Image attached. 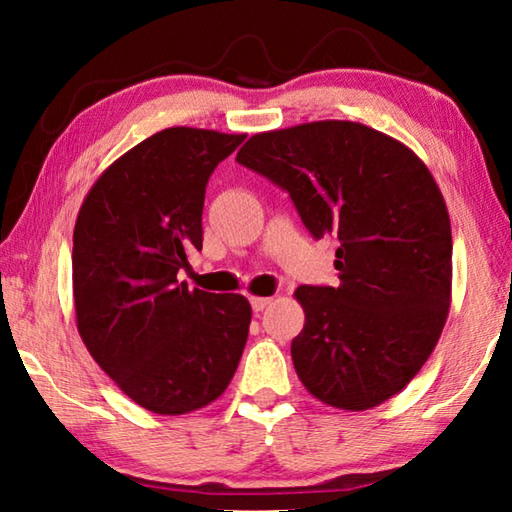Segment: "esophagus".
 Segmentation results:
<instances>
[{
	"mask_svg": "<svg viewBox=\"0 0 512 512\" xmlns=\"http://www.w3.org/2000/svg\"><path fill=\"white\" fill-rule=\"evenodd\" d=\"M268 305H271V298H250V307H253L255 314H262Z\"/></svg>",
	"mask_w": 512,
	"mask_h": 512,
	"instance_id": "34e87169",
	"label": "esophagus"
}]
</instances>
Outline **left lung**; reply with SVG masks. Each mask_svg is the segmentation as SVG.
I'll return each instance as SVG.
<instances>
[{"label":"left lung","instance_id":"1","mask_svg":"<svg viewBox=\"0 0 512 512\" xmlns=\"http://www.w3.org/2000/svg\"><path fill=\"white\" fill-rule=\"evenodd\" d=\"M237 162L296 205L314 239H339V284H302L305 327L291 343L320 402L366 411L400 393L433 352L452 296V228L411 149L354 121L259 133Z\"/></svg>","mask_w":512,"mask_h":512}]
</instances>
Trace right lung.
Masks as SVG:
<instances>
[{
	"label": "right lung",
	"mask_w": 512,
	"mask_h": 512,
	"mask_svg": "<svg viewBox=\"0 0 512 512\" xmlns=\"http://www.w3.org/2000/svg\"><path fill=\"white\" fill-rule=\"evenodd\" d=\"M244 135L167 128L94 183L74 228L79 334L133 402L180 415L214 402L239 366L250 305L178 282L203 248L207 180Z\"/></svg>",
	"instance_id": "right-lung-1"
}]
</instances>
